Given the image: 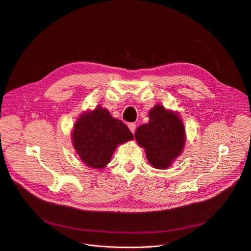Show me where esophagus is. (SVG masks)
<instances>
[{
  "label": "esophagus",
  "instance_id": "obj_1",
  "mask_svg": "<svg viewBox=\"0 0 251 251\" xmlns=\"http://www.w3.org/2000/svg\"><path fill=\"white\" fill-rule=\"evenodd\" d=\"M128 128H129L130 132H132L133 134H135V130H136V124H134V123H130V124H128Z\"/></svg>",
  "mask_w": 251,
  "mask_h": 251
}]
</instances>
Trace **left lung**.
<instances>
[{"label": "left lung", "mask_w": 251, "mask_h": 251, "mask_svg": "<svg viewBox=\"0 0 251 251\" xmlns=\"http://www.w3.org/2000/svg\"><path fill=\"white\" fill-rule=\"evenodd\" d=\"M139 146L155 169L170 168L180 156L186 142L185 127L176 112L155 105L149 111V123L140 126L135 133Z\"/></svg>", "instance_id": "left-lung-1"}]
</instances>
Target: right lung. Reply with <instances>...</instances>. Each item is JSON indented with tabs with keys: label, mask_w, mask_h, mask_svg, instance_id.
<instances>
[{
	"label": "right lung",
	"mask_w": 251,
	"mask_h": 251,
	"mask_svg": "<svg viewBox=\"0 0 251 251\" xmlns=\"http://www.w3.org/2000/svg\"><path fill=\"white\" fill-rule=\"evenodd\" d=\"M73 144L89 168L104 169L119 144L133 140L128 127L101 106L79 115L74 126Z\"/></svg>",
	"instance_id": "add662e5"
}]
</instances>
